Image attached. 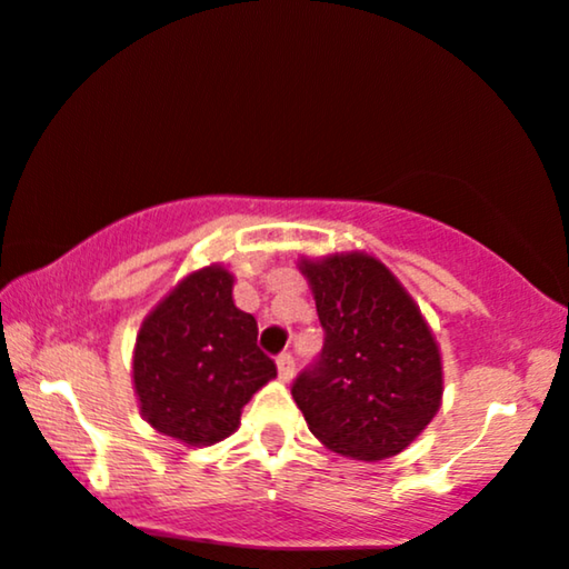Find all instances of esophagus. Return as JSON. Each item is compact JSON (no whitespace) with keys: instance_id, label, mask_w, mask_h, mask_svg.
<instances>
[{"instance_id":"34e87169","label":"esophagus","mask_w":569,"mask_h":569,"mask_svg":"<svg viewBox=\"0 0 569 569\" xmlns=\"http://www.w3.org/2000/svg\"><path fill=\"white\" fill-rule=\"evenodd\" d=\"M276 362H278L280 379L291 381L293 379V371H297V362H293V355L291 352H280Z\"/></svg>"}]
</instances>
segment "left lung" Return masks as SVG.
<instances>
[{
	"label": "left lung",
	"instance_id": "left-lung-1",
	"mask_svg": "<svg viewBox=\"0 0 569 569\" xmlns=\"http://www.w3.org/2000/svg\"><path fill=\"white\" fill-rule=\"evenodd\" d=\"M326 339L293 381L307 427L358 461L397 456L442 400L440 347L419 305L379 259L352 251L302 259Z\"/></svg>",
	"mask_w": 569,
	"mask_h": 569
}]
</instances>
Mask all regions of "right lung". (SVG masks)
Wrapping results in <instances>:
<instances>
[{
    "label": "right lung",
    "mask_w": 569,
    "mask_h": 569,
    "mask_svg": "<svg viewBox=\"0 0 569 569\" xmlns=\"http://www.w3.org/2000/svg\"><path fill=\"white\" fill-rule=\"evenodd\" d=\"M276 373L257 347L254 315L232 302L222 264L182 278L137 333L132 379L142 419L184 445L230 437L251 395Z\"/></svg>",
    "instance_id": "obj_1"
}]
</instances>
